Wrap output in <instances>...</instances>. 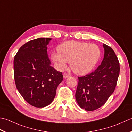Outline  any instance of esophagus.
<instances>
[{"label":"esophagus","instance_id":"34e87169","mask_svg":"<svg viewBox=\"0 0 132 132\" xmlns=\"http://www.w3.org/2000/svg\"><path fill=\"white\" fill-rule=\"evenodd\" d=\"M69 77V75H68V74H67L66 73H64L63 74V78H68V77Z\"/></svg>","mask_w":132,"mask_h":132}]
</instances>
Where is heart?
Returning a JSON list of instances; mask_svg holds the SVG:
<instances>
[{
  "label": "heart",
  "mask_w": 132,
  "mask_h": 132,
  "mask_svg": "<svg viewBox=\"0 0 132 132\" xmlns=\"http://www.w3.org/2000/svg\"><path fill=\"white\" fill-rule=\"evenodd\" d=\"M58 52L51 54L53 60L60 69L65 68L66 62L75 73L83 75L88 73L96 65L100 57V50L95 44L76 40L62 43Z\"/></svg>",
  "instance_id": "heart-1"
}]
</instances>
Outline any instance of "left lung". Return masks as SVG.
<instances>
[{
  "instance_id": "obj_1",
  "label": "left lung",
  "mask_w": 132,
  "mask_h": 132,
  "mask_svg": "<svg viewBox=\"0 0 132 132\" xmlns=\"http://www.w3.org/2000/svg\"><path fill=\"white\" fill-rule=\"evenodd\" d=\"M104 57L95 71L78 77L76 99L82 109L93 111L104 105L114 92L120 74V63L114 50L104 44Z\"/></svg>"
}]
</instances>
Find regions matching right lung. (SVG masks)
<instances>
[{
    "mask_svg": "<svg viewBox=\"0 0 132 132\" xmlns=\"http://www.w3.org/2000/svg\"><path fill=\"white\" fill-rule=\"evenodd\" d=\"M51 38H40L20 47L14 59L15 84L19 93L34 107L50 105L63 81L61 72L51 66L47 46Z\"/></svg>",
    "mask_w": 132,
    "mask_h": 132,
    "instance_id": "add662e5",
    "label": "right lung"
}]
</instances>
